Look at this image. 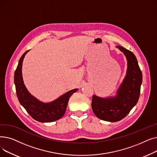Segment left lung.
<instances>
[{
  "label": "left lung",
  "mask_w": 157,
  "mask_h": 157,
  "mask_svg": "<svg viewBox=\"0 0 157 157\" xmlns=\"http://www.w3.org/2000/svg\"><path fill=\"white\" fill-rule=\"evenodd\" d=\"M125 54L128 61L126 77L114 98H102L93 95L92 108L94 114L104 121L115 122L122 120L137 103L143 81L134 54L120 46H117Z\"/></svg>",
  "instance_id": "left-lung-1"
}]
</instances>
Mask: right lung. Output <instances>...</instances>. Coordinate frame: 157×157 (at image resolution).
Wrapping results in <instances>:
<instances>
[{
    "instance_id": "obj_1",
    "label": "right lung",
    "mask_w": 157,
    "mask_h": 157,
    "mask_svg": "<svg viewBox=\"0 0 157 157\" xmlns=\"http://www.w3.org/2000/svg\"><path fill=\"white\" fill-rule=\"evenodd\" d=\"M25 52L18 62L14 72V84L16 93L21 105L26 109L32 118L40 122H52L61 118L65 113L70 97L78 89L70 90L60 98L50 103H43L31 95L25 86L22 78V62L25 54Z\"/></svg>"
}]
</instances>
